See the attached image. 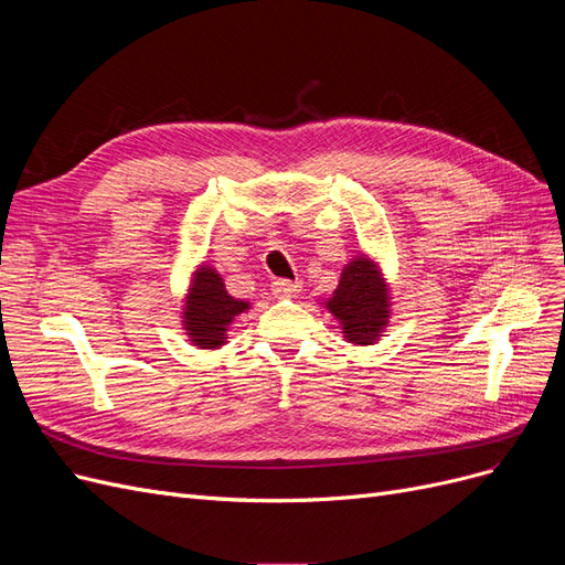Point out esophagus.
<instances>
[{
	"label": "esophagus",
	"mask_w": 565,
	"mask_h": 565,
	"mask_svg": "<svg viewBox=\"0 0 565 565\" xmlns=\"http://www.w3.org/2000/svg\"><path fill=\"white\" fill-rule=\"evenodd\" d=\"M273 287V295L276 297H297L301 285L295 280H276L270 285Z\"/></svg>",
	"instance_id": "1"
}]
</instances>
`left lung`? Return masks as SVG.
<instances>
[{
    "label": "left lung",
    "mask_w": 565,
    "mask_h": 565,
    "mask_svg": "<svg viewBox=\"0 0 565 565\" xmlns=\"http://www.w3.org/2000/svg\"><path fill=\"white\" fill-rule=\"evenodd\" d=\"M388 301V287L377 264L361 254L344 266L334 295L324 306L341 322L347 341L367 347L377 341L386 328L391 316Z\"/></svg>",
    "instance_id": "left-lung-1"
}]
</instances>
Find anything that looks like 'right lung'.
I'll list each match as a JSON object with an SVG mask.
<instances>
[{"label":"right lung","instance_id":"obj_1","mask_svg":"<svg viewBox=\"0 0 565 565\" xmlns=\"http://www.w3.org/2000/svg\"><path fill=\"white\" fill-rule=\"evenodd\" d=\"M249 303L226 292L224 278L212 266H200L193 276L191 292L183 306V330L200 349H218L226 344V330L235 316Z\"/></svg>","mask_w":565,"mask_h":565}]
</instances>
